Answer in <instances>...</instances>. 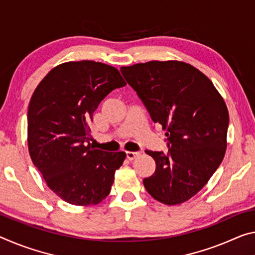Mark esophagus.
Here are the masks:
<instances>
[{
	"label": "esophagus",
	"mask_w": 255,
	"mask_h": 255,
	"mask_svg": "<svg viewBox=\"0 0 255 255\" xmlns=\"http://www.w3.org/2000/svg\"><path fill=\"white\" fill-rule=\"evenodd\" d=\"M138 155H139V152H130V151L126 152V156L128 160H134L135 157H137Z\"/></svg>",
	"instance_id": "obj_1"
}]
</instances>
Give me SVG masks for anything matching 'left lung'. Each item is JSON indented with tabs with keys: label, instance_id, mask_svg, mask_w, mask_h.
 I'll return each mask as SVG.
<instances>
[{
	"label": "left lung",
	"instance_id": "8db88e82",
	"mask_svg": "<svg viewBox=\"0 0 255 255\" xmlns=\"http://www.w3.org/2000/svg\"><path fill=\"white\" fill-rule=\"evenodd\" d=\"M121 74L165 129L168 152L145 151L155 161L143 183L156 201L180 204L200 192L222 162L229 115L207 76L181 61H149L121 67Z\"/></svg>",
	"mask_w": 255,
	"mask_h": 255
}]
</instances>
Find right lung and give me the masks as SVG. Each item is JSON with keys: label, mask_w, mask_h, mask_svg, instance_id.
Returning a JSON list of instances; mask_svg holds the SVG:
<instances>
[{"label": "right lung", "mask_w": 255, "mask_h": 255, "mask_svg": "<svg viewBox=\"0 0 255 255\" xmlns=\"http://www.w3.org/2000/svg\"><path fill=\"white\" fill-rule=\"evenodd\" d=\"M126 83L108 64H60L36 87L28 107V149L50 189L74 205L98 204L111 191L126 153L90 144L93 113L106 96Z\"/></svg>", "instance_id": "right-lung-1"}]
</instances>
